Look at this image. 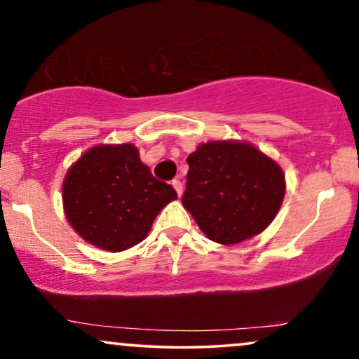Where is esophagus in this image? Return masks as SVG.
<instances>
[{
  "instance_id": "34e87169",
  "label": "esophagus",
  "mask_w": 359,
  "mask_h": 359,
  "mask_svg": "<svg viewBox=\"0 0 359 359\" xmlns=\"http://www.w3.org/2000/svg\"><path fill=\"white\" fill-rule=\"evenodd\" d=\"M172 188L176 189V193H178V196H181L183 194V183H181L180 180H172Z\"/></svg>"
}]
</instances>
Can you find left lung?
Returning a JSON list of instances; mask_svg holds the SVG:
<instances>
[{
    "label": "left lung",
    "mask_w": 359,
    "mask_h": 359,
    "mask_svg": "<svg viewBox=\"0 0 359 359\" xmlns=\"http://www.w3.org/2000/svg\"><path fill=\"white\" fill-rule=\"evenodd\" d=\"M183 206L211 241L234 245L269 226L285 198L276 161L243 141H208L188 156Z\"/></svg>",
    "instance_id": "obj_1"
}]
</instances>
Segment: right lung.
Here are the masks:
<instances>
[{
	"instance_id": "right-lung-1",
	"label": "right lung",
	"mask_w": 359,
	"mask_h": 359,
	"mask_svg": "<svg viewBox=\"0 0 359 359\" xmlns=\"http://www.w3.org/2000/svg\"><path fill=\"white\" fill-rule=\"evenodd\" d=\"M175 188L154 178L133 144H100L66 172V218L83 240L118 253L148 236L154 218L176 200Z\"/></svg>"
}]
</instances>
